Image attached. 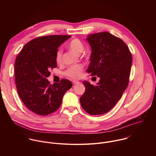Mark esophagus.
<instances>
[{
  "label": "esophagus",
  "instance_id": "obj_1",
  "mask_svg": "<svg viewBox=\"0 0 156 156\" xmlns=\"http://www.w3.org/2000/svg\"><path fill=\"white\" fill-rule=\"evenodd\" d=\"M72 83H73V84H78L80 82H79L78 81H76V80H73V81H72Z\"/></svg>",
  "mask_w": 156,
  "mask_h": 156
}]
</instances>
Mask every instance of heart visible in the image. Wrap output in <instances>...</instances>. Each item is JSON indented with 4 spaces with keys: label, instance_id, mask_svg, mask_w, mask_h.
I'll return each mask as SVG.
<instances>
[{
    "label": "heart",
    "instance_id": "obj_1",
    "mask_svg": "<svg viewBox=\"0 0 156 156\" xmlns=\"http://www.w3.org/2000/svg\"><path fill=\"white\" fill-rule=\"evenodd\" d=\"M68 48L73 52L77 54H81L84 48L83 42L78 38L73 39L68 44ZM63 60V52L61 49L57 51L55 54V60L57 63H61ZM83 69V66L81 64H76L72 65L66 70L65 75L72 79H78L81 77V72Z\"/></svg>",
    "mask_w": 156,
    "mask_h": 156
}]
</instances>
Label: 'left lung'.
<instances>
[{"label":"left lung","instance_id":"8db88e82","mask_svg":"<svg viewBox=\"0 0 156 156\" xmlns=\"http://www.w3.org/2000/svg\"><path fill=\"white\" fill-rule=\"evenodd\" d=\"M92 49L90 64L86 72L100 78L96 86L83 81L86 87L80 103L93 115L108 112L121 99L129 82L132 55L120 38L108 32L89 35Z\"/></svg>","mask_w":156,"mask_h":156}]
</instances>
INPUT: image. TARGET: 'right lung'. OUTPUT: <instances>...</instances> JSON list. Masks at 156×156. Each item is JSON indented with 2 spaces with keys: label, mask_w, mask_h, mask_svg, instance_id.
I'll use <instances>...</instances> for the list:
<instances>
[{
  "label": "right lung",
  "mask_w": 156,
  "mask_h": 156,
  "mask_svg": "<svg viewBox=\"0 0 156 156\" xmlns=\"http://www.w3.org/2000/svg\"><path fill=\"white\" fill-rule=\"evenodd\" d=\"M70 35L36 37L27 44L17 55L15 79L18 94L25 106L40 115H49L61 105L64 94L72 86L69 80L51 84L47 80L50 70L57 67L55 54L58 46Z\"/></svg>",
  "instance_id": "1"
}]
</instances>
